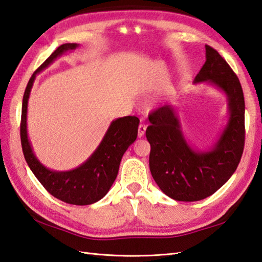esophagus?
<instances>
[{"mask_svg":"<svg viewBox=\"0 0 262 262\" xmlns=\"http://www.w3.org/2000/svg\"><path fill=\"white\" fill-rule=\"evenodd\" d=\"M145 132H146V125L145 124H139L138 126V137L141 138L145 135Z\"/></svg>","mask_w":262,"mask_h":262,"instance_id":"34e87169","label":"esophagus"}]
</instances>
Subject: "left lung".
<instances>
[{
  "mask_svg": "<svg viewBox=\"0 0 262 262\" xmlns=\"http://www.w3.org/2000/svg\"><path fill=\"white\" fill-rule=\"evenodd\" d=\"M206 61L194 83L209 82L227 95L229 120L210 150L187 144L173 106L151 113L146 138L149 168L161 190L173 200L194 202L215 193L238 167L245 147V97L238 77L215 49L205 46Z\"/></svg>",
  "mask_w": 262,
  "mask_h": 262,
  "instance_id": "left-lung-1",
  "label": "left lung"
}]
</instances>
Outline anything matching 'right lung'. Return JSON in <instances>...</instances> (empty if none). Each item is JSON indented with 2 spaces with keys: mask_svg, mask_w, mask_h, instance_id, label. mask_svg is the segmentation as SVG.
Here are the masks:
<instances>
[{
  "mask_svg": "<svg viewBox=\"0 0 262 262\" xmlns=\"http://www.w3.org/2000/svg\"><path fill=\"white\" fill-rule=\"evenodd\" d=\"M77 47V43L61 45L30 78L23 95L20 135L24 159L46 190L68 204L89 205L105 196L116 180L121 157L129 145L136 141L139 119L135 116H126L114 120L93 155L75 169L57 172L42 165L35 157L28 138L27 113L30 91L36 74L46 69L61 54L75 50Z\"/></svg>",
  "mask_w": 262,
  "mask_h": 262,
  "instance_id": "1",
  "label": "right lung"
}]
</instances>
